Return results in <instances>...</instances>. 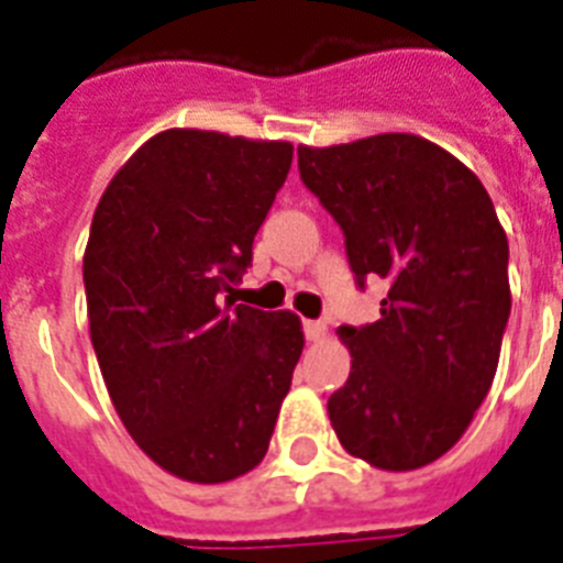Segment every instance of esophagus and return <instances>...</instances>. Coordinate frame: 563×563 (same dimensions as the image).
<instances>
[{
	"label": "esophagus",
	"instance_id": "1",
	"mask_svg": "<svg viewBox=\"0 0 563 563\" xmlns=\"http://www.w3.org/2000/svg\"><path fill=\"white\" fill-rule=\"evenodd\" d=\"M303 335L306 341H323L327 338V323L323 321H303Z\"/></svg>",
	"mask_w": 563,
	"mask_h": 563
}]
</instances>
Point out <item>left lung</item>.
Segmentation results:
<instances>
[{
    "label": "left lung",
    "mask_w": 563,
    "mask_h": 563,
    "mask_svg": "<svg viewBox=\"0 0 563 563\" xmlns=\"http://www.w3.org/2000/svg\"><path fill=\"white\" fill-rule=\"evenodd\" d=\"M297 167L344 231L358 289L390 283L376 323L338 329L353 367L329 396L332 428L376 468H422L495 382L511 309L495 205L465 164L408 132L297 147Z\"/></svg>",
    "instance_id": "left-lung-1"
}]
</instances>
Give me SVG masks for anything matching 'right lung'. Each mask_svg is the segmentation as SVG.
Instances as JSON below:
<instances>
[{
    "mask_svg": "<svg viewBox=\"0 0 563 563\" xmlns=\"http://www.w3.org/2000/svg\"><path fill=\"white\" fill-rule=\"evenodd\" d=\"M289 167L286 141L158 132L91 219L84 286L109 399L141 451L190 483L266 456L303 350L297 314L231 297Z\"/></svg>",
    "mask_w": 563,
    "mask_h": 563,
    "instance_id": "right-lung-1",
    "label": "right lung"
}]
</instances>
